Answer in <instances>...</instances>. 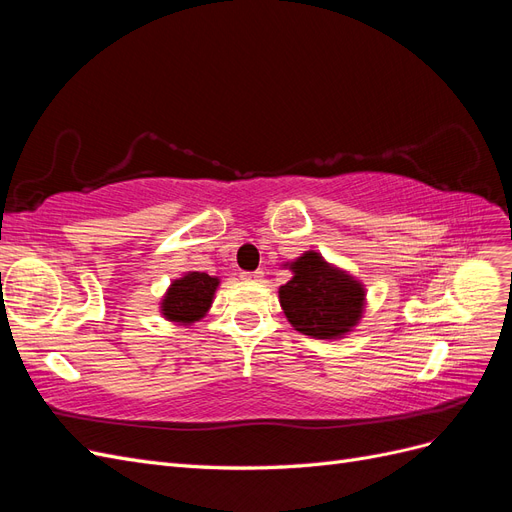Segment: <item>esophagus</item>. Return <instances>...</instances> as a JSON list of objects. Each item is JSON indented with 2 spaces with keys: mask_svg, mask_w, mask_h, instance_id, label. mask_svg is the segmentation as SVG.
I'll return each instance as SVG.
<instances>
[{
  "mask_svg": "<svg viewBox=\"0 0 512 512\" xmlns=\"http://www.w3.org/2000/svg\"><path fill=\"white\" fill-rule=\"evenodd\" d=\"M262 277H265V273H262V271L243 273V280H245V282H262Z\"/></svg>",
  "mask_w": 512,
  "mask_h": 512,
  "instance_id": "34e87169",
  "label": "esophagus"
}]
</instances>
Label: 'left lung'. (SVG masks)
Segmentation results:
<instances>
[{"label": "left lung", "instance_id": "left-lung-1", "mask_svg": "<svg viewBox=\"0 0 512 512\" xmlns=\"http://www.w3.org/2000/svg\"><path fill=\"white\" fill-rule=\"evenodd\" d=\"M290 280L280 286V305L288 322L303 335L316 339H342L365 312V286L309 250L286 262Z\"/></svg>", "mask_w": 512, "mask_h": 512}]
</instances>
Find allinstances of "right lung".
Instances as JSON below:
<instances>
[{
  "label": "right lung",
  "mask_w": 512,
  "mask_h": 512,
  "mask_svg": "<svg viewBox=\"0 0 512 512\" xmlns=\"http://www.w3.org/2000/svg\"><path fill=\"white\" fill-rule=\"evenodd\" d=\"M220 280L213 275L188 271L168 286L160 301V314L175 324H192L205 318L211 309Z\"/></svg>",
  "instance_id": "1"
}]
</instances>
